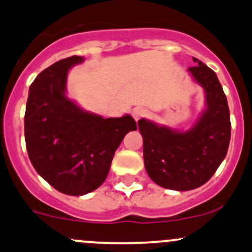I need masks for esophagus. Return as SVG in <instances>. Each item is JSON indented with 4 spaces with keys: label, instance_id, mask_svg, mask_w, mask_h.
<instances>
[{
    "label": "esophagus",
    "instance_id": "1",
    "mask_svg": "<svg viewBox=\"0 0 252 252\" xmlns=\"http://www.w3.org/2000/svg\"><path fill=\"white\" fill-rule=\"evenodd\" d=\"M146 115H147V111H146L143 107H135V109L132 110V117H134L136 121H139L140 118L145 117Z\"/></svg>",
    "mask_w": 252,
    "mask_h": 252
}]
</instances>
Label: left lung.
I'll return each instance as SVG.
<instances>
[{
	"label": "left lung",
	"instance_id": "8db88e82",
	"mask_svg": "<svg viewBox=\"0 0 252 252\" xmlns=\"http://www.w3.org/2000/svg\"><path fill=\"white\" fill-rule=\"evenodd\" d=\"M188 70L206 93V110L188 131L158 126L145 118L137 122L143 137V159L148 176L166 189L187 191L212 178L227 154L231 121L227 99L217 74L192 57Z\"/></svg>",
	"mask_w": 252,
	"mask_h": 252
}]
</instances>
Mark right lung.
<instances>
[{"label": "right lung", "mask_w": 252, "mask_h": 252, "mask_svg": "<svg viewBox=\"0 0 252 252\" xmlns=\"http://www.w3.org/2000/svg\"><path fill=\"white\" fill-rule=\"evenodd\" d=\"M84 62L71 56L34 79L25 112V141L33 167L60 192L81 196L106 179L116 149L136 130L130 115L104 118L84 111L65 95L68 70Z\"/></svg>", "instance_id": "obj_1"}]
</instances>
